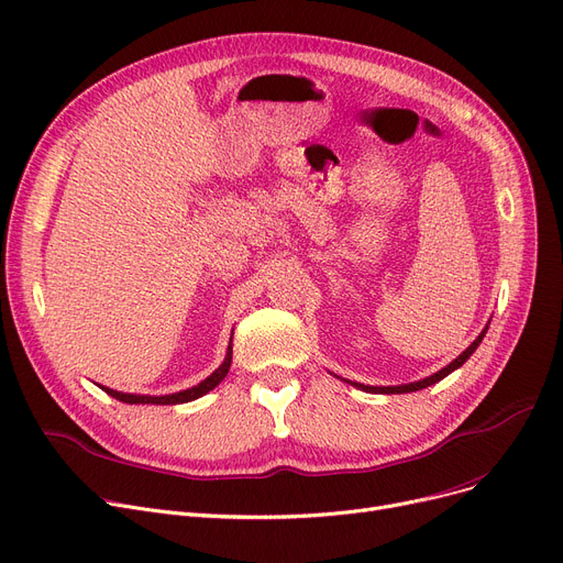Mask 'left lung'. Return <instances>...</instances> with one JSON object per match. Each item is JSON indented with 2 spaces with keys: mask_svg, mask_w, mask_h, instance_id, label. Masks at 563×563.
<instances>
[{
  "mask_svg": "<svg viewBox=\"0 0 563 563\" xmlns=\"http://www.w3.org/2000/svg\"><path fill=\"white\" fill-rule=\"evenodd\" d=\"M485 331H487V327L481 331V335L472 342V345H470L467 350H464L455 361H451V363L446 365V368H442L439 373H434V375H430V377H426V379H421V382L400 384V386H365V384H354V386H358L361 390H368V394H411V390H421V388H426V386H430V384H437L439 379H444V377L451 375L455 368H460V365L476 352V347L481 345V340H483Z\"/></svg>",
  "mask_w": 563,
  "mask_h": 563,
  "instance_id": "1",
  "label": "left lung"
}]
</instances>
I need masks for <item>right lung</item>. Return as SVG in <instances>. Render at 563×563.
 <instances>
[{"mask_svg":"<svg viewBox=\"0 0 563 563\" xmlns=\"http://www.w3.org/2000/svg\"><path fill=\"white\" fill-rule=\"evenodd\" d=\"M230 363H232V345L228 347V356L225 361L221 363V368L213 371L205 382H200L198 386L192 388H186V390H179V394H173V396H133V394H121V390H112V388H103L108 396L117 398L119 402H126V405H181V402H190L195 398H200L205 394H209V390L213 386H218L223 382V377L228 375L230 371Z\"/></svg>","mask_w":563,"mask_h":563,"instance_id":"obj_1","label":"right lung"}]
</instances>
